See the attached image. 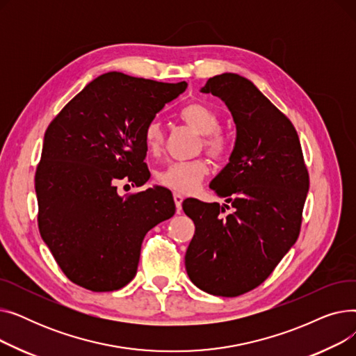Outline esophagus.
Wrapping results in <instances>:
<instances>
[{"instance_id":"1","label":"esophagus","mask_w":356,"mask_h":356,"mask_svg":"<svg viewBox=\"0 0 356 356\" xmlns=\"http://www.w3.org/2000/svg\"><path fill=\"white\" fill-rule=\"evenodd\" d=\"M173 199H175V203H176V208H177V213L181 212V202H183V195L179 193V192H175L173 193Z\"/></svg>"}]
</instances>
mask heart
Wrapping results in <instances>:
<instances>
[{"label": "heart", "instance_id": "b5f03b06", "mask_svg": "<svg viewBox=\"0 0 356 356\" xmlns=\"http://www.w3.org/2000/svg\"><path fill=\"white\" fill-rule=\"evenodd\" d=\"M180 118L203 136V147L215 159H223L229 152V140L220 133L219 118L212 109L202 104H189L180 111ZM164 143L163 127L159 121L148 122L144 128V144L149 153H159ZM208 173L204 160L172 161L163 167L157 180L168 189L181 193L193 192L200 180Z\"/></svg>", "mask_w": 356, "mask_h": 356}]
</instances>
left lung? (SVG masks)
I'll return each mask as SVG.
<instances>
[{
    "instance_id": "1",
    "label": "left lung",
    "mask_w": 356,
    "mask_h": 356,
    "mask_svg": "<svg viewBox=\"0 0 356 356\" xmlns=\"http://www.w3.org/2000/svg\"><path fill=\"white\" fill-rule=\"evenodd\" d=\"M200 92L225 102L236 138L229 163L209 184L225 203L183 200L195 223L184 266L200 290L235 297L263 283L294 245L309 175L293 124L251 81L222 73ZM228 202L233 211L225 214Z\"/></svg>"
}]
</instances>
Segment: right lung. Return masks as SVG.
Segmentation results:
<instances>
[{
	"instance_id": "add662e5",
	"label": "right lung",
	"mask_w": 356,
	"mask_h": 356,
	"mask_svg": "<svg viewBox=\"0 0 356 356\" xmlns=\"http://www.w3.org/2000/svg\"><path fill=\"white\" fill-rule=\"evenodd\" d=\"M186 88L109 72L49 125L34 180L39 229L74 284L90 291L127 286L145 234L175 215L173 195L163 186L121 196L117 183L148 180L144 128Z\"/></svg>"
}]
</instances>
